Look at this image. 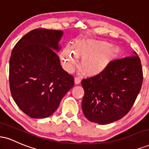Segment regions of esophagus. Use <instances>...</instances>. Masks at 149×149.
I'll use <instances>...</instances> for the list:
<instances>
[{
  "label": "esophagus",
  "instance_id": "1",
  "mask_svg": "<svg viewBox=\"0 0 149 149\" xmlns=\"http://www.w3.org/2000/svg\"><path fill=\"white\" fill-rule=\"evenodd\" d=\"M80 81H81V79H80V77H76V78H74L75 84H76V85L79 84V83H80Z\"/></svg>",
  "mask_w": 149,
  "mask_h": 149
}]
</instances>
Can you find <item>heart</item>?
<instances>
[{
  "label": "heart",
  "instance_id": "obj_1",
  "mask_svg": "<svg viewBox=\"0 0 149 149\" xmlns=\"http://www.w3.org/2000/svg\"><path fill=\"white\" fill-rule=\"evenodd\" d=\"M120 49L107 42L91 38L77 39L61 51L60 59L64 69L71 73L81 58L79 66L85 74L96 76L103 72L108 64L119 54Z\"/></svg>",
  "mask_w": 149,
  "mask_h": 149
}]
</instances>
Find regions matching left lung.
<instances>
[{
    "mask_svg": "<svg viewBox=\"0 0 149 149\" xmlns=\"http://www.w3.org/2000/svg\"><path fill=\"white\" fill-rule=\"evenodd\" d=\"M143 82L141 60L136 53L109 62L103 72L83 79L82 109L91 122L111 123L129 112Z\"/></svg>",
    "mask_w": 149,
    "mask_h": 149,
    "instance_id": "obj_1",
    "label": "left lung"
}]
</instances>
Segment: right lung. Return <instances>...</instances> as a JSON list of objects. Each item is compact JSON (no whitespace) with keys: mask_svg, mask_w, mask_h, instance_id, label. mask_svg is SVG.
I'll use <instances>...</instances> for the list:
<instances>
[{"mask_svg":"<svg viewBox=\"0 0 149 149\" xmlns=\"http://www.w3.org/2000/svg\"><path fill=\"white\" fill-rule=\"evenodd\" d=\"M62 31L36 29L17 42L10 59L9 82L18 107L32 118L50 116L74 85L61 67L59 42Z\"/></svg>","mask_w":149,"mask_h":149,"instance_id":"1","label":"right lung"}]
</instances>
